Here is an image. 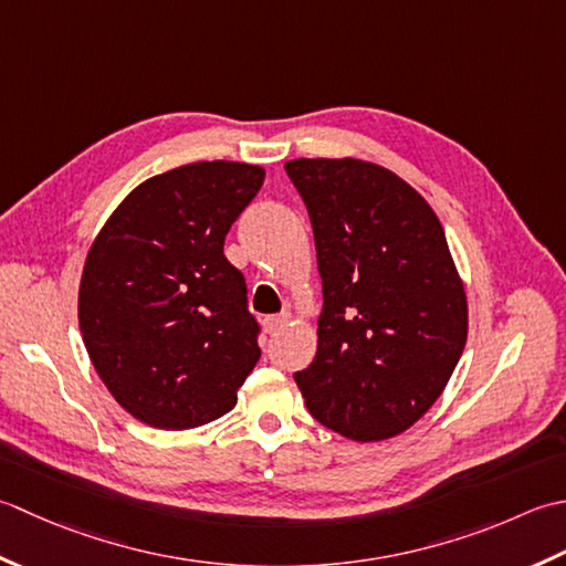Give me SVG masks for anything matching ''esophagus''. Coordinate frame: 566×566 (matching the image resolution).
Listing matches in <instances>:
<instances>
[{"label": "esophagus", "mask_w": 566, "mask_h": 566, "mask_svg": "<svg viewBox=\"0 0 566 566\" xmlns=\"http://www.w3.org/2000/svg\"><path fill=\"white\" fill-rule=\"evenodd\" d=\"M285 325H287V317L285 315H271V317H266V332L269 334L281 332Z\"/></svg>", "instance_id": "1"}]
</instances>
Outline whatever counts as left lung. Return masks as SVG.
I'll use <instances>...</instances> for the list:
<instances>
[{
    "instance_id": "left-lung-1",
    "label": "left lung",
    "mask_w": 566,
    "mask_h": 566,
    "mask_svg": "<svg viewBox=\"0 0 566 566\" xmlns=\"http://www.w3.org/2000/svg\"><path fill=\"white\" fill-rule=\"evenodd\" d=\"M313 224L317 354L295 384L310 415L354 442L406 432L440 398L467 344V295L432 207L356 158L285 164Z\"/></svg>"
}]
</instances>
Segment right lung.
<instances>
[{"mask_svg": "<svg viewBox=\"0 0 566 566\" xmlns=\"http://www.w3.org/2000/svg\"><path fill=\"white\" fill-rule=\"evenodd\" d=\"M263 176L234 160L160 172L126 195L87 253L77 317L90 361L151 428L222 418L259 361L261 327L224 237Z\"/></svg>", "mask_w": 566, "mask_h": 566, "instance_id": "add662e5", "label": "right lung"}]
</instances>
